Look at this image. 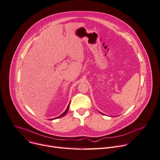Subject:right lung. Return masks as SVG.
<instances>
[{"mask_svg": "<svg viewBox=\"0 0 160 160\" xmlns=\"http://www.w3.org/2000/svg\"><path fill=\"white\" fill-rule=\"evenodd\" d=\"M68 108H69V104H68V107H67V109H66V111L62 114V115H60V116H58V117H57V118H54V119H57V118H61V117H63V116H64L66 114H67V111H68Z\"/></svg>", "mask_w": 160, "mask_h": 160, "instance_id": "right-lung-1", "label": "right lung"}]
</instances>
